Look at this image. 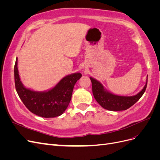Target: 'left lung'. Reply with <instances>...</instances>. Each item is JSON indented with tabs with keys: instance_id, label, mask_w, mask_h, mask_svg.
Masks as SVG:
<instances>
[{
	"instance_id": "1",
	"label": "left lung",
	"mask_w": 160,
	"mask_h": 160,
	"mask_svg": "<svg viewBox=\"0 0 160 160\" xmlns=\"http://www.w3.org/2000/svg\"><path fill=\"white\" fill-rule=\"evenodd\" d=\"M92 83V91L95 100L103 108L109 111H123L132 107L142 98L147 88L146 84L139 93L134 96L125 97L115 95L106 91L98 81L90 77Z\"/></svg>"
}]
</instances>
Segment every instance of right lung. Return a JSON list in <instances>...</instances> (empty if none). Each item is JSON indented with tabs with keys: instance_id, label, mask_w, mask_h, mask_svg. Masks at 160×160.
I'll use <instances>...</instances> for the list:
<instances>
[{
	"instance_id": "1",
	"label": "right lung",
	"mask_w": 160,
	"mask_h": 160,
	"mask_svg": "<svg viewBox=\"0 0 160 160\" xmlns=\"http://www.w3.org/2000/svg\"><path fill=\"white\" fill-rule=\"evenodd\" d=\"M14 72L15 88L24 105L32 113L45 118H55L64 113L70 103L74 85L82 76L80 72L67 75L54 88L37 92L23 86L18 75L17 58Z\"/></svg>"
}]
</instances>
